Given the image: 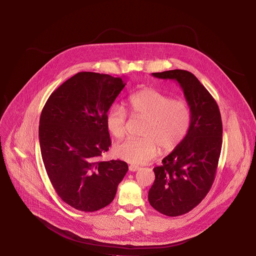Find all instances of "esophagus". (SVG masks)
<instances>
[{
  "label": "esophagus",
  "mask_w": 256,
  "mask_h": 256,
  "mask_svg": "<svg viewBox=\"0 0 256 256\" xmlns=\"http://www.w3.org/2000/svg\"><path fill=\"white\" fill-rule=\"evenodd\" d=\"M139 168H139L138 166H134V164L129 166V170H130V172H137Z\"/></svg>",
  "instance_id": "esophagus-1"
}]
</instances>
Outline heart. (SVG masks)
Returning a JSON list of instances; mask_svg holds the SVG:
<instances>
[{
  "label": "heart",
  "instance_id": "b5f03b06",
  "mask_svg": "<svg viewBox=\"0 0 256 256\" xmlns=\"http://www.w3.org/2000/svg\"><path fill=\"white\" fill-rule=\"evenodd\" d=\"M133 116L146 120L142 139H128L116 145L115 154L130 164H143L152 160L158 152L172 150L186 136L190 125V110L182 100H172L162 92L146 88L133 94L128 100ZM110 134L121 139L126 133L127 113L121 106L110 108L106 118Z\"/></svg>",
  "mask_w": 256,
  "mask_h": 256
}]
</instances>
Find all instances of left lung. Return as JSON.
<instances>
[{
	"label": "left lung",
	"mask_w": 256,
	"mask_h": 256,
	"mask_svg": "<svg viewBox=\"0 0 256 256\" xmlns=\"http://www.w3.org/2000/svg\"><path fill=\"white\" fill-rule=\"evenodd\" d=\"M152 74L178 82L191 115L182 143L154 168L156 180L148 196L156 211L176 217L195 208L214 182L222 148L220 113L216 100L193 74L170 70Z\"/></svg>",
	"instance_id": "obj_1"
}]
</instances>
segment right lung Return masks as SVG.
Instances as JSON below:
<instances>
[{"mask_svg":"<svg viewBox=\"0 0 256 256\" xmlns=\"http://www.w3.org/2000/svg\"><path fill=\"white\" fill-rule=\"evenodd\" d=\"M125 84L106 74H76L51 94L41 112L39 143L46 172L59 197L76 210L108 206L128 172L123 160H98L111 145L106 114Z\"/></svg>","mask_w":256,"mask_h":256,"instance_id":"right-lung-1","label":"right lung"}]
</instances>
